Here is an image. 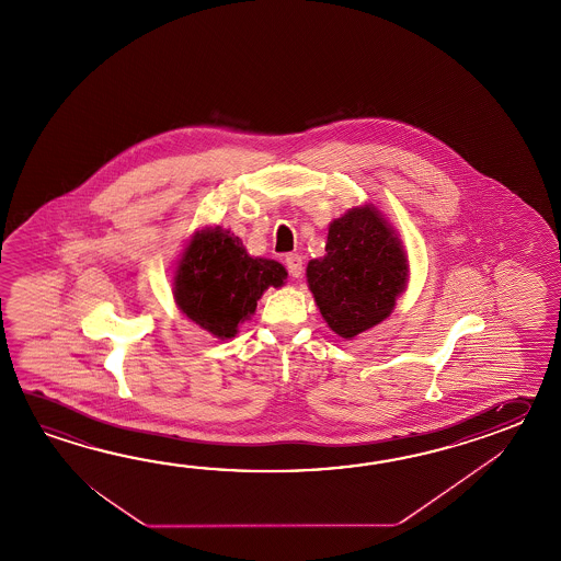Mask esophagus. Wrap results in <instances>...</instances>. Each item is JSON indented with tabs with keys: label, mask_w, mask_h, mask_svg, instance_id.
Returning <instances> with one entry per match:
<instances>
[{
	"label": "esophagus",
	"mask_w": 561,
	"mask_h": 561,
	"mask_svg": "<svg viewBox=\"0 0 561 561\" xmlns=\"http://www.w3.org/2000/svg\"><path fill=\"white\" fill-rule=\"evenodd\" d=\"M285 263L290 276H295V278L302 276L305 266H302V256L300 254H286Z\"/></svg>",
	"instance_id": "1"
}]
</instances>
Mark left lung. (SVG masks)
I'll return each instance as SVG.
<instances>
[{"label":"left lung","instance_id":"1","mask_svg":"<svg viewBox=\"0 0 561 561\" xmlns=\"http://www.w3.org/2000/svg\"><path fill=\"white\" fill-rule=\"evenodd\" d=\"M327 254L307 266V283L331 331L353 339L385 321L407 288L403 242L373 206L334 218Z\"/></svg>","mask_w":561,"mask_h":561}]
</instances>
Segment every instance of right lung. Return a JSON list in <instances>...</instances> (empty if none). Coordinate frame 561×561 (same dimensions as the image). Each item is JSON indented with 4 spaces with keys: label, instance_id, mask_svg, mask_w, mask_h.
<instances>
[{
    "label": "right lung",
    "instance_id": "right-lung-1",
    "mask_svg": "<svg viewBox=\"0 0 561 561\" xmlns=\"http://www.w3.org/2000/svg\"><path fill=\"white\" fill-rule=\"evenodd\" d=\"M286 276L283 264L251 256L230 230L203 228L182 252L172 290L192 322L225 341L251 319L264 290L285 285Z\"/></svg>",
    "mask_w": 561,
    "mask_h": 561
}]
</instances>
